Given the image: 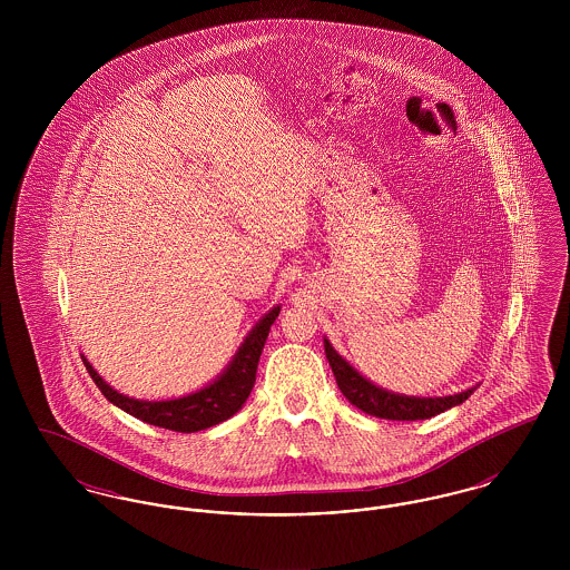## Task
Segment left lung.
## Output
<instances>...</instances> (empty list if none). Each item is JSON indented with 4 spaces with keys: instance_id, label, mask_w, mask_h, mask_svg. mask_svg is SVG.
Instances as JSON below:
<instances>
[{
    "instance_id": "left-lung-1",
    "label": "left lung",
    "mask_w": 570,
    "mask_h": 570,
    "mask_svg": "<svg viewBox=\"0 0 570 570\" xmlns=\"http://www.w3.org/2000/svg\"><path fill=\"white\" fill-rule=\"evenodd\" d=\"M325 353L328 365L333 370V376L337 380L340 391L353 406L363 410L365 414L389 419V421H419V419H432L435 414L460 406L474 391L476 386H470L455 395L444 397H414V395H400L393 391H386L372 380L358 374L353 365L337 353L331 342L325 337Z\"/></svg>"
}]
</instances>
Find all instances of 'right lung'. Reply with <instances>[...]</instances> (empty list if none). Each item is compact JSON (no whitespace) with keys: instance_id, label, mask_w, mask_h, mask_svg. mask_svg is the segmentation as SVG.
I'll return each instance as SVG.
<instances>
[{"instance_id":"add662e5","label":"right lung","mask_w":570,"mask_h":570,"mask_svg":"<svg viewBox=\"0 0 570 570\" xmlns=\"http://www.w3.org/2000/svg\"><path fill=\"white\" fill-rule=\"evenodd\" d=\"M277 316H279V305H273L272 309L252 326L239 351L235 353L233 361H228V365L216 380H212L209 384H205L203 389L194 391L190 395L175 397V400L149 402V400L128 397L115 391L109 382L94 370V365L85 358V354H81L82 363L91 380L96 382V386L102 391V395L112 406L121 407L124 412L132 414L149 425L164 428L170 432L191 434V432L214 428L242 410L256 382L258 358Z\"/></svg>"}]
</instances>
